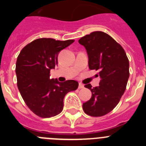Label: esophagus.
<instances>
[{
    "instance_id": "esophagus-1",
    "label": "esophagus",
    "mask_w": 146,
    "mask_h": 146,
    "mask_svg": "<svg viewBox=\"0 0 146 146\" xmlns=\"http://www.w3.org/2000/svg\"><path fill=\"white\" fill-rule=\"evenodd\" d=\"M78 88H79L80 89L83 88H84V85L82 84V82H80V83H79V87H78Z\"/></svg>"
}]
</instances>
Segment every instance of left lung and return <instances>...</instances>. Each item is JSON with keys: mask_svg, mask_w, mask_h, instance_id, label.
Wrapping results in <instances>:
<instances>
[{"mask_svg": "<svg viewBox=\"0 0 146 146\" xmlns=\"http://www.w3.org/2000/svg\"><path fill=\"white\" fill-rule=\"evenodd\" d=\"M78 42L87 50L89 69L99 71L101 77L98 87L85 85L92 96L82 104V109L90 116H103L116 107L126 90L129 77V59L121 45L102 31L86 35Z\"/></svg>", "mask_w": 146, "mask_h": 146, "instance_id": "1", "label": "left lung"}]
</instances>
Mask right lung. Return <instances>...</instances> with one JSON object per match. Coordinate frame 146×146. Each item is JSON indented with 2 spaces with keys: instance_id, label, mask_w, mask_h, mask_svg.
Listing matches in <instances>:
<instances>
[{
  "instance_id": "obj_1",
  "label": "right lung",
  "mask_w": 146,
  "mask_h": 146,
  "mask_svg": "<svg viewBox=\"0 0 146 146\" xmlns=\"http://www.w3.org/2000/svg\"><path fill=\"white\" fill-rule=\"evenodd\" d=\"M74 42L37 38L23 47L18 55L15 69L18 89L28 108L41 118L59 114L66 94L78 88L75 80L60 82L50 78V70L58 64V52Z\"/></svg>"
}]
</instances>
